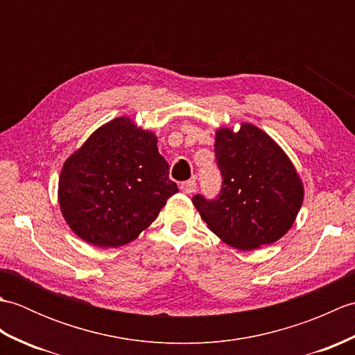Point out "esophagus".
<instances>
[{"mask_svg":"<svg viewBox=\"0 0 355 355\" xmlns=\"http://www.w3.org/2000/svg\"><path fill=\"white\" fill-rule=\"evenodd\" d=\"M197 189V183H195V180H189V182H184L180 184V191L186 195H192Z\"/></svg>","mask_w":355,"mask_h":355,"instance_id":"34e87169","label":"esophagus"}]
</instances>
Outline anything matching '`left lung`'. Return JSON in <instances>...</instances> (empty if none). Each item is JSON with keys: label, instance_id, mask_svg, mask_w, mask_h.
Instances as JSON below:
<instances>
[{"label": "left lung", "instance_id": "1", "mask_svg": "<svg viewBox=\"0 0 355 355\" xmlns=\"http://www.w3.org/2000/svg\"><path fill=\"white\" fill-rule=\"evenodd\" d=\"M220 197L197 195L193 206L223 243L248 252L281 239L304 202V183L285 150L253 123L215 131Z\"/></svg>", "mask_w": 355, "mask_h": 355}]
</instances>
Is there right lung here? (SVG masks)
Segmentation results:
<instances>
[{
  "instance_id": "add662e5",
  "label": "right lung",
  "mask_w": 355,
  "mask_h": 355,
  "mask_svg": "<svg viewBox=\"0 0 355 355\" xmlns=\"http://www.w3.org/2000/svg\"><path fill=\"white\" fill-rule=\"evenodd\" d=\"M157 135L120 116L99 126L67 158L58 202L69 227L101 248L131 243L178 192Z\"/></svg>"
}]
</instances>
